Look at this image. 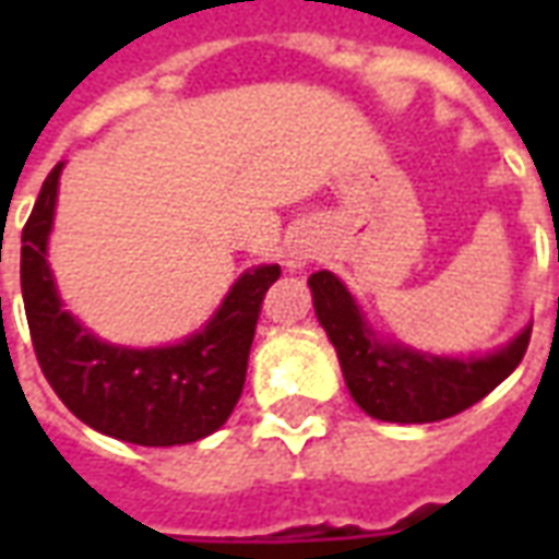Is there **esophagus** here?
<instances>
[{
    "label": "esophagus",
    "instance_id": "1",
    "mask_svg": "<svg viewBox=\"0 0 559 559\" xmlns=\"http://www.w3.org/2000/svg\"><path fill=\"white\" fill-rule=\"evenodd\" d=\"M311 260V245L296 242L287 248V269H302Z\"/></svg>",
    "mask_w": 559,
    "mask_h": 559
}]
</instances>
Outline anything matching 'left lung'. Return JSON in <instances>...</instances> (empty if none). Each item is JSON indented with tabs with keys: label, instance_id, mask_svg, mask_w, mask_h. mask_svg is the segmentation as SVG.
I'll return each instance as SVG.
<instances>
[{
	"label": "left lung",
	"instance_id": "8db88e82",
	"mask_svg": "<svg viewBox=\"0 0 559 559\" xmlns=\"http://www.w3.org/2000/svg\"><path fill=\"white\" fill-rule=\"evenodd\" d=\"M320 326L338 350L353 401L380 421L421 425L467 411L515 371L530 344V326L479 359H445L386 344L365 323L350 290L332 272L308 278Z\"/></svg>",
	"mask_w": 559,
	"mask_h": 559
}]
</instances>
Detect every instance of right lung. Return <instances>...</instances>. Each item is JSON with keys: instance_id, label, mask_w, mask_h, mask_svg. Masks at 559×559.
<instances>
[{"instance_id": "obj_1", "label": "right lung", "mask_w": 559, "mask_h": 559, "mask_svg": "<svg viewBox=\"0 0 559 559\" xmlns=\"http://www.w3.org/2000/svg\"><path fill=\"white\" fill-rule=\"evenodd\" d=\"M56 164L23 227L20 287L38 365L59 401L95 431L138 445L203 440L230 419L242 395L260 305L281 266L245 272L197 335L173 347H119L95 338L62 308L47 266L53 227Z\"/></svg>"}]
</instances>
